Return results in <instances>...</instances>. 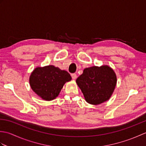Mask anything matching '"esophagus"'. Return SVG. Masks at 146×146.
Here are the masks:
<instances>
[{"instance_id": "obj_1", "label": "esophagus", "mask_w": 146, "mask_h": 146, "mask_svg": "<svg viewBox=\"0 0 146 146\" xmlns=\"http://www.w3.org/2000/svg\"><path fill=\"white\" fill-rule=\"evenodd\" d=\"M71 77H72V79H73V80H75L76 78V77H77V76H76V75L75 73H72L71 74Z\"/></svg>"}]
</instances>
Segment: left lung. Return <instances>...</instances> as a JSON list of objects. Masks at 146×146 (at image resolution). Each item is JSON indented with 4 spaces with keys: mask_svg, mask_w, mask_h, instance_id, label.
Segmentation results:
<instances>
[{
    "mask_svg": "<svg viewBox=\"0 0 146 146\" xmlns=\"http://www.w3.org/2000/svg\"><path fill=\"white\" fill-rule=\"evenodd\" d=\"M76 82L84 95L86 101L98 105L108 100L117 83L115 73L108 66L85 68Z\"/></svg>",
    "mask_w": 146,
    "mask_h": 146,
    "instance_id": "1",
    "label": "left lung"
}]
</instances>
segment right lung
I'll list each match as a JSON object with an SVG mask.
<instances>
[{"label": "right lung", "mask_w": 146, "mask_h": 146, "mask_svg": "<svg viewBox=\"0 0 146 146\" xmlns=\"http://www.w3.org/2000/svg\"><path fill=\"white\" fill-rule=\"evenodd\" d=\"M71 80L66 71L49 65L36 68L30 76L29 83L37 95L43 100L49 101L57 97L64 83Z\"/></svg>", "instance_id": "1"}]
</instances>
